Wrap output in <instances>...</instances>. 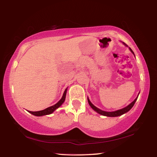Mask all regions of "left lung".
Masks as SVG:
<instances>
[{
  "mask_svg": "<svg viewBox=\"0 0 157 157\" xmlns=\"http://www.w3.org/2000/svg\"><path fill=\"white\" fill-rule=\"evenodd\" d=\"M123 44H124V43H123ZM124 44L125 45V44ZM125 46H126V45H125ZM129 50H130V51H131V52L133 53V54L134 55V52L132 51V50L131 48H129ZM138 96H139V95H138ZM137 98H138V97H136V99H135L134 101H133V102H132V103H130V104H129L128 106H127L126 107H124V108H123V109H121L115 111H111V112H108V111H102V110L100 109H98V108H97L96 107H95V106L92 104V103L91 102V101L89 100V98H87V99H88V102H89V105L91 106V107L93 109L96 111L97 113H98L99 114H101V115H102V116H109V117H116V116H119L123 115V114L127 113V111H129L130 109H131L133 107V106L134 105L135 102H136Z\"/></svg>",
  "mask_w": 157,
  "mask_h": 157,
  "instance_id": "1",
  "label": "left lung"
}]
</instances>
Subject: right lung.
<instances>
[{"label": "right lung", "mask_w": 157, "mask_h": 157, "mask_svg": "<svg viewBox=\"0 0 157 157\" xmlns=\"http://www.w3.org/2000/svg\"><path fill=\"white\" fill-rule=\"evenodd\" d=\"M66 91H67V89H66L64 91V93H63V96L62 98H61V100L57 103H56L55 105L51 106V107H48L46 109H45L41 110V111H28V112L32 113L34 116H44V115H48V114L52 113L55 110H56L57 108H59L60 106L63 104V102H64V100L66 99Z\"/></svg>", "instance_id": "1"}]
</instances>
